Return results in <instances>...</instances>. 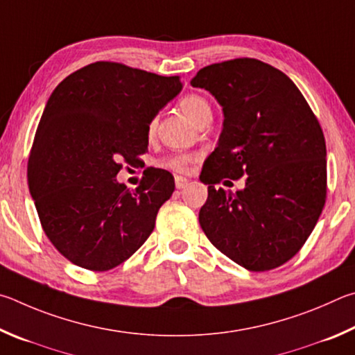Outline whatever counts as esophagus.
I'll return each instance as SVG.
<instances>
[{"label":"esophagus","mask_w":355,"mask_h":355,"mask_svg":"<svg viewBox=\"0 0 355 355\" xmlns=\"http://www.w3.org/2000/svg\"><path fill=\"white\" fill-rule=\"evenodd\" d=\"M174 184H176V189L182 190V189L187 187V185H189L190 182H189V179H187V178H184V176H176V178H174Z\"/></svg>","instance_id":"34e87169"}]
</instances>
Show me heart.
Here are the masks:
<instances>
[{"label": "heart", "mask_w": 355, "mask_h": 355, "mask_svg": "<svg viewBox=\"0 0 355 355\" xmlns=\"http://www.w3.org/2000/svg\"><path fill=\"white\" fill-rule=\"evenodd\" d=\"M179 105H181L184 114L196 124H200L201 121L206 120V118H212V107H210L207 99L202 98L201 95H195V93H191V95H185L181 99ZM155 128H157V120H153L149 123L148 132L154 134ZM193 160H195V155L191 154H173L168 159H165L162 165L170 168L173 171L184 173L189 170V166L191 165V162Z\"/></svg>", "instance_id": "b5f03b06"}]
</instances>
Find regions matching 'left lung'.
Instances as JSON below:
<instances>
[{
    "label": "left lung",
    "instance_id": "1",
    "mask_svg": "<svg viewBox=\"0 0 355 355\" xmlns=\"http://www.w3.org/2000/svg\"><path fill=\"white\" fill-rule=\"evenodd\" d=\"M223 107L218 146L204 162L200 225L212 245L250 271H268L306 243L326 202L324 134L287 74L257 59L201 68L190 83ZM245 175L235 194L216 184Z\"/></svg>",
    "mask_w": 355,
    "mask_h": 355
}]
</instances>
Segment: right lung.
I'll use <instances>...</instances> for the list:
<instances>
[{"label":"right lung","mask_w":355,"mask_h":355,"mask_svg":"<svg viewBox=\"0 0 355 355\" xmlns=\"http://www.w3.org/2000/svg\"><path fill=\"white\" fill-rule=\"evenodd\" d=\"M182 90L179 76H159L116 62H95L55 87L28 160V185L46 237L71 263L107 271L151 235L174 191L171 173L149 170L130 191L116 182L121 160L148 151V128Z\"/></svg>","instance_id":"right-lung-1"}]
</instances>
